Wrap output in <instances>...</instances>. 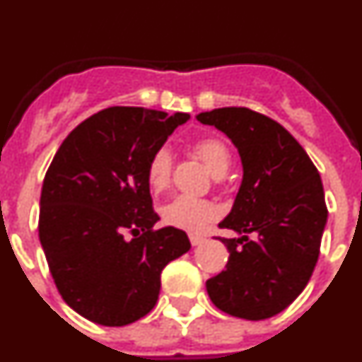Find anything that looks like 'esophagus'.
I'll list each match as a JSON object with an SVG mask.
<instances>
[{
    "label": "esophagus",
    "instance_id": "obj_1",
    "mask_svg": "<svg viewBox=\"0 0 362 362\" xmlns=\"http://www.w3.org/2000/svg\"><path fill=\"white\" fill-rule=\"evenodd\" d=\"M204 241H206V239L201 238V235H190V243H192V246H199V245H203Z\"/></svg>",
    "mask_w": 362,
    "mask_h": 362
}]
</instances>
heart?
Returning <instances> with one entry per match:
<instances>
[{
    "instance_id": "1",
    "label": "heart",
    "mask_w": 362,
    "mask_h": 362,
    "mask_svg": "<svg viewBox=\"0 0 362 362\" xmlns=\"http://www.w3.org/2000/svg\"><path fill=\"white\" fill-rule=\"evenodd\" d=\"M196 153L203 159L216 177L228 170L232 156L225 141L217 137L201 139L194 146ZM172 177V153L166 146H161L152 153L148 166H146V183L152 192H163L168 188ZM219 209L212 201L196 199V197L177 196L161 206V221L165 225L185 232H201L217 219Z\"/></svg>"
}]
</instances>
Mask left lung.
<instances>
[{"instance_id":"1","label":"left lung","mask_w":362,"mask_h":362,"mask_svg":"<svg viewBox=\"0 0 362 362\" xmlns=\"http://www.w3.org/2000/svg\"><path fill=\"white\" fill-rule=\"evenodd\" d=\"M197 121L226 134L243 163L232 212L219 223L241 238H219L230 257L206 292L233 317H274L305 290L317 263L328 217L321 175L296 137L259 112L216 108Z\"/></svg>"}]
</instances>
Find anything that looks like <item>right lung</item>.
I'll list each match as a JSON object with an SVG mask.
<instances>
[{
  "mask_svg": "<svg viewBox=\"0 0 362 362\" xmlns=\"http://www.w3.org/2000/svg\"><path fill=\"white\" fill-rule=\"evenodd\" d=\"M188 114L110 107L66 136L45 175L40 241L57 292L103 326H124L156 306L166 264L190 250L183 230H153L146 166ZM133 233L132 240L124 232Z\"/></svg>",
  "mask_w": 362,
  "mask_h": 362,
  "instance_id": "add662e5",
  "label": "right lung"
}]
</instances>
